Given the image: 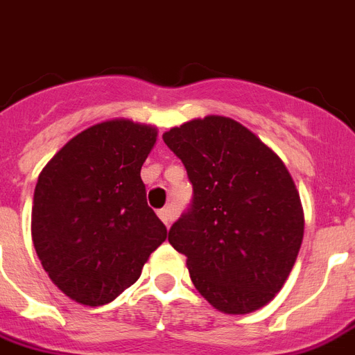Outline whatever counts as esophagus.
I'll use <instances>...</instances> for the list:
<instances>
[{
  "label": "esophagus",
  "mask_w": 355,
  "mask_h": 355,
  "mask_svg": "<svg viewBox=\"0 0 355 355\" xmlns=\"http://www.w3.org/2000/svg\"><path fill=\"white\" fill-rule=\"evenodd\" d=\"M158 217H160V220H162L166 226H169L173 220V211L169 209V207H164V209H160V211H158Z\"/></svg>",
  "instance_id": "esophagus-1"
}]
</instances>
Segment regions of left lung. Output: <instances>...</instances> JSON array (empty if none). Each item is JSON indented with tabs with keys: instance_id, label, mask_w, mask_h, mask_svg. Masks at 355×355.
Listing matches in <instances>:
<instances>
[{
	"instance_id": "obj_1",
	"label": "left lung",
	"mask_w": 355,
	"mask_h": 355,
	"mask_svg": "<svg viewBox=\"0 0 355 355\" xmlns=\"http://www.w3.org/2000/svg\"><path fill=\"white\" fill-rule=\"evenodd\" d=\"M193 184V204L169 230L198 293L243 315L272 301L292 272L304 213L292 175L243 123L193 118L162 135Z\"/></svg>"
}]
</instances>
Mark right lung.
<instances>
[{"label":"right lung","instance_id":"right-lung-1","mask_svg":"<svg viewBox=\"0 0 355 355\" xmlns=\"http://www.w3.org/2000/svg\"><path fill=\"white\" fill-rule=\"evenodd\" d=\"M157 135L155 125L129 118L94 123L71 138L37 177L34 248L51 281L80 304L114 301L168 237L140 178Z\"/></svg>","mask_w":355,"mask_h":355}]
</instances>
